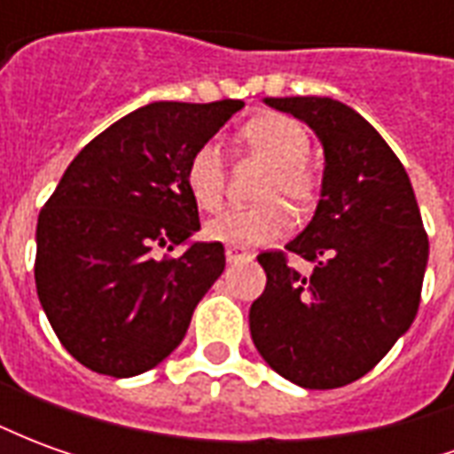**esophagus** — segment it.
<instances>
[{"label":"esophagus","mask_w":454,"mask_h":454,"mask_svg":"<svg viewBox=\"0 0 454 454\" xmlns=\"http://www.w3.org/2000/svg\"><path fill=\"white\" fill-rule=\"evenodd\" d=\"M226 260L228 262H246V260H253V253L246 250V247L228 246L226 247Z\"/></svg>","instance_id":"esophagus-1"}]
</instances>
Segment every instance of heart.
Instances as JSON below:
<instances>
[{"instance_id":"heart-1","label":"heart","mask_w":454,"mask_h":454,"mask_svg":"<svg viewBox=\"0 0 454 454\" xmlns=\"http://www.w3.org/2000/svg\"><path fill=\"white\" fill-rule=\"evenodd\" d=\"M247 150L272 165L262 179L257 197L262 204L250 208H231L211 218L204 233L211 240L236 247H255L285 236L292 226L289 208L279 201L286 199L292 207L306 208L316 199V175L306 165L311 153L309 133L299 121L267 114L243 126ZM226 158L216 143H201L189 155L184 182L194 204L204 211H218L226 197Z\"/></svg>"}]
</instances>
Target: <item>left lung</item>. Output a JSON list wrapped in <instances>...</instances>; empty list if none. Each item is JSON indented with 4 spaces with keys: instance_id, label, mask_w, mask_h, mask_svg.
I'll use <instances>...</instances> for the list:
<instances>
[{
    "instance_id": "left-lung-1",
    "label": "left lung",
    "mask_w": 454,
    "mask_h": 454,
    "mask_svg": "<svg viewBox=\"0 0 454 454\" xmlns=\"http://www.w3.org/2000/svg\"><path fill=\"white\" fill-rule=\"evenodd\" d=\"M324 143L321 199L311 223L257 255L265 292L250 335L265 362L304 389L360 380L409 331L420 304L428 236L401 160L360 114L328 97H267ZM299 254L315 265L301 276Z\"/></svg>"
}]
</instances>
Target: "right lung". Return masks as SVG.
<instances>
[{
  "instance_id": "1",
  "label": "right lung",
  "mask_w": 454,
  "mask_h": 454,
  "mask_svg": "<svg viewBox=\"0 0 454 454\" xmlns=\"http://www.w3.org/2000/svg\"><path fill=\"white\" fill-rule=\"evenodd\" d=\"M240 99L153 102L90 140L65 169L35 226V289L58 340L99 374L136 377L177 348L216 282L221 243L153 255L199 231L184 182L189 155Z\"/></svg>"
}]
</instances>
